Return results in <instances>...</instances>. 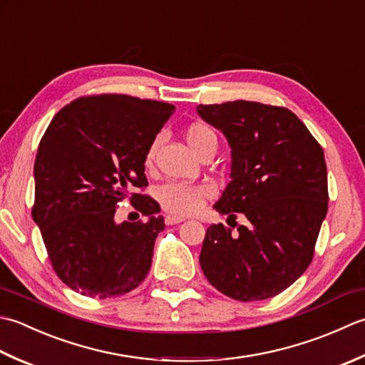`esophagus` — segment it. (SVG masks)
Listing matches in <instances>:
<instances>
[{"label":"esophagus","mask_w":365,"mask_h":365,"mask_svg":"<svg viewBox=\"0 0 365 365\" xmlns=\"http://www.w3.org/2000/svg\"><path fill=\"white\" fill-rule=\"evenodd\" d=\"M184 217H178V215H167L165 217V224L167 225H176L180 224V222H182Z\"/></svg>","instance_id":"34e87169"}]
</instances>
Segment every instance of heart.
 Here are the masks:
<instances>
[{"instance_id":"heart-1","label":"heart","mask_w":365,"mask_h":365,"mask_svg":"<svg viewBox=\"0 0 365 365\" xmlns=\"http://www.w3.org/2000/svg\"><path fill=\"white\" fill-rule=\"evenodd\" d=\"M187 143L197 154L203 151L210 143L217 145V138L211 128L205 124H193L187 129ZM159 141L155 140L146 153V165H151ZM214 195L211 184H189V182H167L159 187L158 200L160 206L170 214L190 215L203 206L206 200Z\"/></svg>"}]
</instances>
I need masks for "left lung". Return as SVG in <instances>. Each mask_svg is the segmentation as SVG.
Instances as JSON below:
<instances>
[{
  "instance_id": "left-lung-1",
  "label": "left lung",
  "mask_w": 365,
  "mask_h": 365,
  "mask_svg": "<svg viewBox=\"0 0 365 365\" xmlns=\"http://www.w3.org/2000/svg\"><path fill=\"white\" fill-rule=\"evenodd\" d=\"M232 148V181L214 210L237 232L206 230L200 264L210 284L236 301L284 292L312 263L328 212V172L322 146L293 111L259 102L198 106Z\"/></svg>"
}]
</instances>
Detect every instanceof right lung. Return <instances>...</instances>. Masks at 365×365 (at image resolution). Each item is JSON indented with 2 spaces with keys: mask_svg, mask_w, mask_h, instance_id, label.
I'll return each instance as SVG.
<instances>
[{
  "mask_svg": "<svg viewBox=\"0 0 365 365\" xmlns=\"http://www.w3.org/2000/svg\"><path fill=\"white\" fill-rule=\"evenodd\" d=\"M167 102L125 94L78 98L55 115L34 162L33 219L66 285L89 297H116L145 280L154 241L165 228L146 187V153L173 115ZM124 197L148 217L116 225Z\"/></svg>",
  "mask_w": 365,
  "mask_h": 365,
  "instance_id": "obj_1",
  "label": "right lung"
}]
</instances>
